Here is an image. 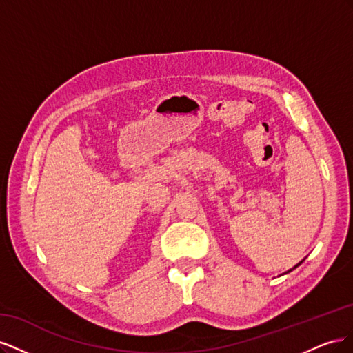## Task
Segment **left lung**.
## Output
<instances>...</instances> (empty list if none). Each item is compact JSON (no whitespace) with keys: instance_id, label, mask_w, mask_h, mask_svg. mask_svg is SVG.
Listing matches in <instances>:
<instances>
[{"instance_id":"left-lung-1","label":"left lung","mask_w":353,"mask_h":353,"mask_svg":"<svg viewBox=\"0 0 353 353\" xmlns=\"http://www.w3.org/2000/svg\"><path fill=\"white\" fill-rule=\"evenodd\" d=\"M301 263H302V262H301ZM301 263H297V265H296V266H299V265H301ZM296 266H294V268H296Z\"/></svg>"}]
</instances>
